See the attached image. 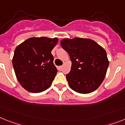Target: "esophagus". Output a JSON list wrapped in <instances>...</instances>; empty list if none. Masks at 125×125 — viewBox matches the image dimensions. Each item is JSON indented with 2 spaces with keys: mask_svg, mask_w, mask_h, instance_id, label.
I'll return each mask as SVG.
<instances>
[{
  "mask_svg": "<svg viewBox=\"0 0 125 125\" xmlns=\"http://www.w3.org/2000/svg\"><path fill=\"white\" fill-rule=\"evenodd\" d=\"M58 68H59L60 70H62V68H63V66L62 65L59 66V67H58Z\"/></svg>",
  "mask_w": 125,
  "mask_h": 125,
  "instance_id": "obj_1",
  "label": "esophagus"
}]
</instances>
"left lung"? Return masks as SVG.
<instances>
[{
    "instance_id": "left-lung-1",
    "label": "left lung",
    "mask_w": 125,
    "mask_h": 125,
    "mask_svg": "<svg viewBox=\"0 0 125 125\" xmlns=\"http://www.w3.org/2000/svg\"><path fill=\"white\" fill-rule=\"evenodd\" d=\"M60 44L72 62L71 71L66 74L69 86L83 94L94 92L104 79L109 67L106 51L90 39H63Z\"/></svg>"
}]
</instances>
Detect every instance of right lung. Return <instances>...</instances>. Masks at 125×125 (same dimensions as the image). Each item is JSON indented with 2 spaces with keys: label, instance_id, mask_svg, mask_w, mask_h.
Segmentation results:
<instances>
[{
  "label": "right lung",
  "instance_id": "right-lung-1",
  "mask_svg": "<svg viewBox=\"0 0 125 125\" xmlns=\"http://www.w3.org/2000/svg\"><path fill=\"white\" fill-rule=\"evenodd\" d=\"M57 38L32 37L14 50L12 65L22 87L32 93H39L51 85L58 70L53 63L51 51Z\"/></svg>",
  "mask_w": 125,
  "mask_h": 125
}]
</instances>
